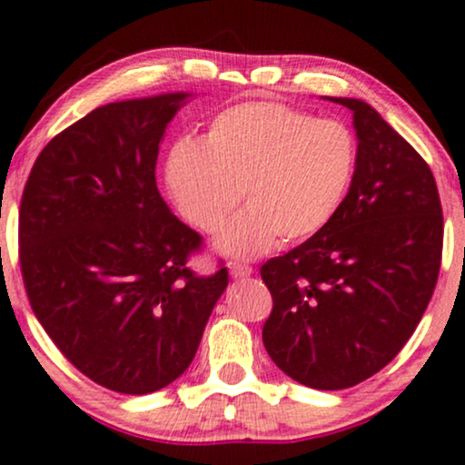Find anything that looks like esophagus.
Segmentation results:
<instances>
[{"label":"esophagus","mask_w":465,"mask_h":465,"mask_svg":"<svg viewBox=\"0 0 465 465\" xmlns=\"http://www.w3.org/2000/svg\"><path fill=\"white\" fill-rule=\"evenodd\" d=\"M231 273L232 278H248L254 273V269L250 265H245V262H231Z\"/></svg>","instance_id":"1"}]
</instances>
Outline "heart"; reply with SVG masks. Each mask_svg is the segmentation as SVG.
I'll return each mask as SVG.
<instances>
[{"instance_id":"heart-1","label":"heart","mask_w":465,"mask_h":465,"mask_svg":"<svg viewBox=\"0 0 465 465\" xmlns=\"http://www.w3.org/2000/svg\"><path fill=\"white\" fill-rule=\"evenodd\" d=\"M358 168V142L338 120L273 101H243L211 118L203 140L165 159L170 196L198 231H220L217 250L252 259L273 243L311 239L334 220Z\"/></svg>"}]
</instances>
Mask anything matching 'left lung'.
<instances>
[{"mask_svg": "<svg viewBox=\"0 0 465 465\" xmlns=\"http://www.w3.org/2000/svg\"><path fill=\"white\" fill-rule=\"evenodd\" d=\"M330 101L353 112L358 135L345 203L323 231L261 267L273 300L269 358L317 391L351 388L392 362L427 311L444 242L425 159L369 103Z\"/></svg>", "mask_w": 465, "mask_h": 465, "instance_id": "left-lung-1", "label": "left lung"}]
</instances>
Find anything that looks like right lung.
<instances>
[{"instance_id":"add662e5","label":"right lung","mask_w":465,"mask_h":465,"mask_svg":"<svg viewBox=\"0 0 465 465\" xmlns=\"http://www.w3.org/2000/svg\"><path fill=\"white\" fill-rule=\"evenodd\" d=\"M189 94L96 107L38 154L19 209L27 300L85 377L123 394L162 391L198 351L228 269L187 265L203 237L154 181L159 142Z\"/></svg>"}]
</instances>
